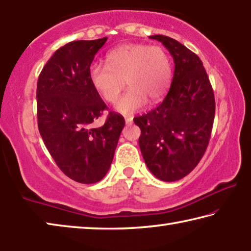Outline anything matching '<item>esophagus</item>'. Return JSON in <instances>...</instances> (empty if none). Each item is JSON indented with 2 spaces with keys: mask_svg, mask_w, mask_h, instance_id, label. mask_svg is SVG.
<instances>
[{
  "mask_svg": "<svg viewBox=\"0 0 251 251\" xmlns=\"http://www.w3.org/2000/svg\"><path fill=\"white\" fill-rule=\"evenodd\" d=\"M126 125H132V123H133V119L126 117Z\"/></svg>",
  "mask_w": 251,
  "mask_h": 251,
  "instance_id": "1",
  "label": "esophagus"
}]
</instances>
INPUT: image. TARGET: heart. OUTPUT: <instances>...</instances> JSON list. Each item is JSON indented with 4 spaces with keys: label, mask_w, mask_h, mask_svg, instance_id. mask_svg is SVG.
<instances>
[{
    "label": "heart",
    "mask_w": 251,
    "mask_h": 251,
    "mask_svg": "<svg viewBox=\"0 0 251 251\" xmlns=\"http://www.w3.org/2000/svg\"><path fill=\"white\" fill-rule=\"evenodd\" d=\"M171 79L170 56L158 45L123 44L106 54L105 65L93 63L89 68L93 89L109 103H116L126 84L130 88L117 105V110L123 114L141 109L147 100L150 103L161 100Z\"/></svg>",
    "instance_id": "heart-1"
}]
</instances>
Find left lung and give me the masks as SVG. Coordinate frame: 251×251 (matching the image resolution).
Here are the masks:
<instances>
[{"instance_id": "8db88e82", "label": "left lung", "mask_w": 251, "mask_h": 251, "mask_svg": "<svg viewBox=\"0 0 251 251\" xmlns=\"http://www.w3.org/2000/svg\"><path fill=\"white\" fill-rule=\"evenodd\" d=\"M174 57L175 73L163 101L135 117L139 146L154 176L171 182L190 174L203 157L215 119V96L199 56L166 35H151Z\"/></svg>"}]
</instances>
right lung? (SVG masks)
Segmentation results:
<instances>
[{
  "mask_svg": "<svg viewBox=\"0 0 251 251\" xmlns=\"http://www.w3.org/2000/svg\"><path fill=\"white\" fill-rule=\"evenodd\" d=\"M106 40L72 41L57 49L36 88L44 145L61 171L80 183H96L106 175L126 123L109 111L103 126L92 125L108 110L89 80L90 65Z\"/></svg>",
  "mask_w": 251,
  "mask_h": 251,
  "instance_id": "right-lung-1",
  "label": "right lung"
}]
</instances>
